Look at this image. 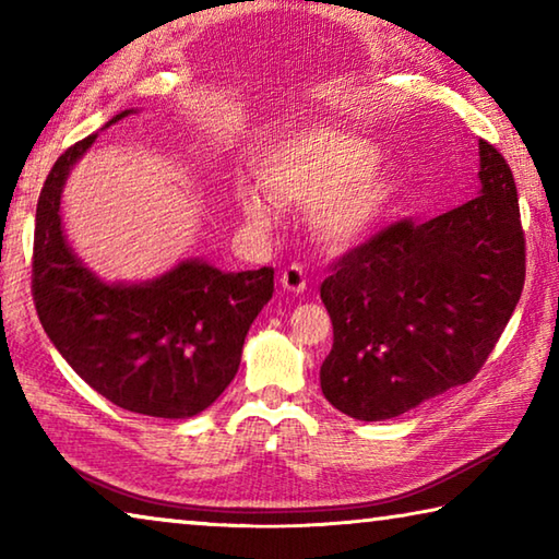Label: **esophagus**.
<instances>
[{
  "label": "esophagus",
  "instance_id": "esophagus-1",
  "mask_svg": "<svg viewBox=\"0 0 559 559\" xmlns=\"http://www.w3.org/2000/svg\"><path fill=\"white\" fill-rule=\"evenodd\" d=\"M281 286L290 290V293H302L308 288V276H306V269L300 266V263H290L288 269H283L281 273Z\"/></svg>",
  "mask_w": 559,
  "mask_h": 559
}]
</instances>
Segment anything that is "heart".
Masks as SVG:
<instances>
[{
    "mask_svg": "<svg viewBox=\"0 0 559 559\" xmlns=\"http://www.w3.org/2000/svg\"><path fill=\"white\" fill-rule=\"evenodd\" d=\"M382 155L370 140L337 130H308L273 145L259 179L273 200L313 204V222L330 241H355L374 226L392 200L390 179L367 175ZM241 206L257 224L271 222V206L253 189H241Z\"/></svg>",
    "mask_w": 559,
    "mask_h": 559,
    "instance_id": "obj_1",
    "label": "heart"
}]
</instances>
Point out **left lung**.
Returning <instances> with one entry per match:
<instances>
[{"label": "left lung", "mask_w": 559, "mask_h": 559, "mask_svg": "<svg viewBox=\"0 0 559 559\" xmlns=\"http://www.w3.org/2000/svg\"><path fill=\"white\" fill-rule=\"evenodd\" d=\"M478 147V197L384 226L320 286L333 320L320 386L353 419H392L471 382L513 316L525 283L518 189L506 157Z\"/></svg>", "instance_id": "1"}]
</instances>
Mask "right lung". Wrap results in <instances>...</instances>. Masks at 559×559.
Segmentation results:
<instances>
[{"label":"right lung","instance_id":"obj_1","mask_svg":"<svg viewBox=\"0 0 559 559\" xmlns=\"http://www.w3.org/2000/svg\"><path fill=\"white\" fill-rule=\"evenodd\" d=\"M96 138L66 150L41 187L32 257L36 313L66 362L106 400L135 414L185 419L231 384L246 333L273 296V269L224 273L182 261L140 286L98 281L73 257L59 216L69 169Z\"/></svg>","mask_w":559,"mask_h":559}]
</instances>
